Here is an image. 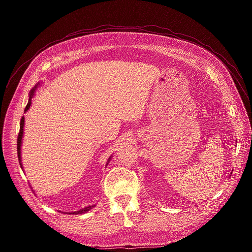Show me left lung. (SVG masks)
<instances>
[{"label": "left lung", "instance_id": "8db88e82", "mask_svg": "<svg viewBox=\"0 0 252 252\" xmlns=\"http://www.w3.org/2000/svg\"><path fill=\"white\" fill-rule=\"evenodd\" d=\"M230 176H231V175H230Z\"/></svg>", "mask_w": 252, "mask_h": 252}]
</instances>
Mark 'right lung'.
<instances>
[{
    "label": "right lung",
    "mask_w": 252,
    "mask_h": 252,
    "mask_svg": "<svg viewBox=\"0 0 252 252\" xmlns=\"http://www.w3.org/2000/svg\"><path fill=\"white\" fill-rule=\"evenodd\" d=\"M38 86H39V84L37 83L35 86H34V88L31 91V93H30V99H29V103H28V105H26V107H25V109H24V113L28 111L30 108H31V105H32V99L33 98V96H34V94H35V91H36V89L38 88ZM24 116H22L21 117V121H20V129H19V135H18V138H17V154H18V159H19V163H20V167L22 168V170H23V166H22V163H21V145H22V138H23V133H24ZM111 158H112V155L108 158V160H107V163H106V166L108 165V163H109V161L111 160ZM96 205L94 204V205H89V206H87V207H85V208H82V209H78V210H76V211H72V213H68V214H70V215H82V214H86V213H88L89 210H91L92 208H94Z\"/></svg>",
    "instance_id": "add662e5"
}]
</instances>
